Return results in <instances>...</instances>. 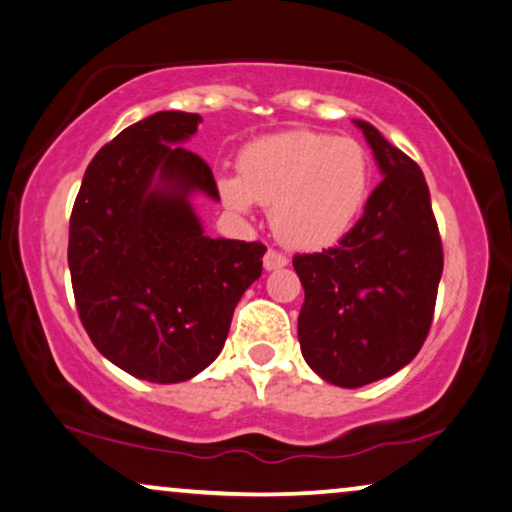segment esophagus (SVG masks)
Here are the masks:
<instances>
[{
  "mask_svg": "<svg viewBox=\"0 0 512 512\" xmlns=\"http://www.w3.org/2000/svg\"><path fill=\"white\" fill-rule=\"evenodd\" d=\"M285 264H288V257H285L283 252H278V250H267V255H264V269H267V271L283 269Z\"/></svg>",
  "mask_w": 512,
  "mask_h": 512,
  "instance_id": "esophagus-1",
  "label": "esophagus"
}]
</instances>
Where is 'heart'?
Masks as SVG:
<instances>
[{
  "label": "heart",
  "instance_id": "b5f03b06",
  "mask_svg": "<svg viewBox=\"0 0 512 512\" xmlns=\"http://www.w3.org/2000/svg\"><path fill=\"white\" fill-rule=\"evenodd\" d=\"M372 166L367 149L346 135L290 131L250 142L238 177H222V199L236 210L271 208L276 236L292 248L337 243L365 206Z\"/></svg>",
  "mask_w": 512,
  "mask_h": 512
}]
</instances>
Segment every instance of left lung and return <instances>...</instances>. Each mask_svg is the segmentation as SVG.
<instances>
[{
  "label": "left lung",
  "mask_w": 512,
  "mask_h": 512,
  "mask_svg": "<svg viewBox=\"0 0 512 512\" xmlns=\"http://www.w3.org/2000/svg\"><path fill=\"white\" fill-rule=\"evenodd\" d=\"M384 175L335 248L295 255L302 356L318 377L358 388L412 363L433 323L442 241L426 177L377 128L356 121Z\"/></svg>",
  "instance_id": "left-lung-1"
}]
</instances>
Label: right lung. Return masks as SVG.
Listing matches in <instances>:
<instances>
[{
    "instance_id": "right-lung-1",
    "label": "right lung",
    "mask_w": 512,
    "mask_h": 512,
    "mask_svg": "<svg viewBox=\"0 0 512 512\" xmlns=\"http://www.w3.org/2000/svg\"><path fill=\"white\" fill-rule=\"evenodd\" d=\"M201 117L156 112L88 163L70 217L74 302L121 370L177 384L220 356L238 299L262 276V243L203 234L189 196L220 201L213 170L180 145Z\"/></svg>"
}]
</instances>
